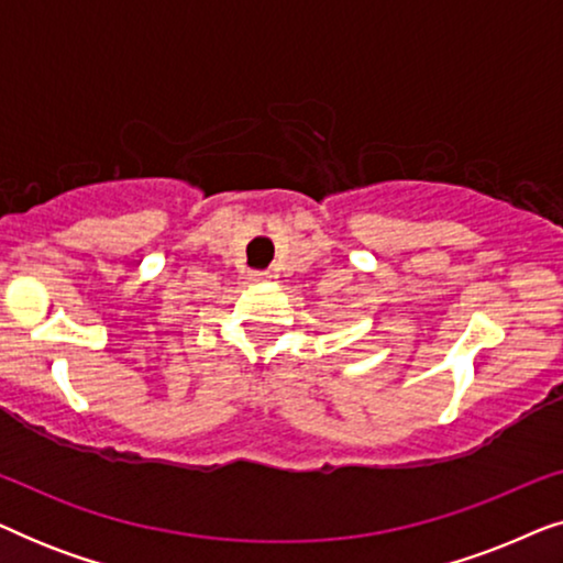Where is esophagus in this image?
<instances>
[{"instance_id": "1", "label": "esophagus", "mask_w": 563, "mask_h": 563, "mask_svg": "<svg viewBox=\"0 0 563 563\" xmlns=\"http://www.w3.org/2000/svg\"><path fill=\"white\" fill-rule=\"evenodd\" d=\"M268 276H272L268 272H251V279H253V282H266Z\"/></svg>"}]
</instances>
